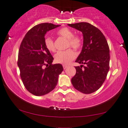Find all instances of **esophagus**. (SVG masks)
I'll return each mask as SVG.
<instances>
[{
    "instance_id": "1",
    "label": "esophagus",
    "mask_w": 128,
    "mask_h": 128,
    "mask_svg": "<svg viewBox=\"0 0 128 128\" xmlns=\"http://www.w3.org/2000/svg\"><path fill=\"white\" fill-rule=\"evenodd\" d=\"M68 66H67V65H63V68H64V69H66V68H68Z\"/></svg>"
}]
</instances>
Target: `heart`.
<instances>
[{"instance_id": "b5f03b06", "label": "heart", "mask_w": 128, "mask_h": 128, "mask_svg": "<svg viewBox=\"0 0 128 128\" xmlns=\"http://www.w3.org/2000/svg\"><path fill=\"white\" fill-rule=\"evenodd\" d=\"M58 34L66 39L68 40V45L70 46L75 50H78L82 46V41L79 36H74V32L72 30L68 28H62L58 31ZM45 46L48 50L50 52H54L55 50V45L53 40L50 37H46L44 40ZM76 57V54L74 50L71 49L59 51L55 54L54 59L55 62L57 64H62L64 65H68L73 59Z\"/></svg>"}]
</instances>
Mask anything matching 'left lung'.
Instances as JSON below:
<instances>
[{"mask_svg": "<svg viewBox=\"0 0 128 128\" xmlns=\"http://www.w3.org/2000/svg\"><path fill=\"white\" fill-rule=\"evenodd\" d=\"M68 25L83 34L82 52L75 62L86 64L75 67L76 73L72 78V83L77 90L91 94L100 88L109 71L110 56L107 41L98 28L88 22Z\"/></svg>", "mask_w": 128, "mask_h": 128, "instance_id": "left-lung-1", "label": "left lung"}]
</instances>
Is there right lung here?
<instances>
[{"mask_svg": "<svg viewBox=\"0 0 128 128\" xmlns=\"http://www.w3.org/2000/svg\"><path fill=\"white\" fill-rule=\"evenodd\" d=\"M59 26L47 22L35 26L21 43L17 62L20 76L26 88L35 96L45 95L53 90L64 70L61 64H52L54 58L44 44L46 32Z\"/></svg>", "mask_w": 128, "mask_h": 128, "instance_id": "add662e5", "label": "right lung"}]
</instances>
